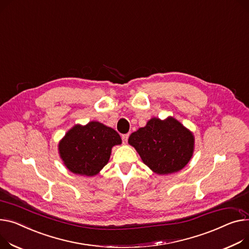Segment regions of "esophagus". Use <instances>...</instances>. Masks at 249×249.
Masks as SVG:
<instances>
[{
	"mask_svg": "<svg viewBox=\"0 0 249 249\" xmlns=\"http://www.w3.org/2000/svg\"><path fill=\"white\" fill-rule=\"evenodd\" d=\"M128 138H129V134H124L122 135V141L124 144H126L128 142Z\"/></svg>",
	"mask_w": 249,
	"mask_h": 249,
	"instance_id": "1",
	"label": "esophagus"
}]
</instances>
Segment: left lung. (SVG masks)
<instances>
[{
    "mask_svg": "<svg viewBox=\"0 0 249 249\" xmlns=\"http://www.w3.org/2000/svg\"><path fill=\"white\" fill-rule=\"evenodd\" d=\"M128 142L157 174L181 170L189 162L194 147L191 132L174 118L151 119L145 127L132 133Z\"/></svg>",
    "mask_w": 249,
    "mask_h": 249,
    "instance_id": "8db88e82",
    "label": "left lung"
}]
</instances>
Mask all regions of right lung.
Masks as SVG:
<instances>
[{"instance_id": "obj_1", "label": "right lung", "mask_w": 249, "mask_h": 249, "mask_svg": "<svg viewBox=\"0 0 249 249\" xmlns=\"http://www.w3.org/2000/svg\"><path fill=\"white\" fill-rule=\"evenodd\" d=\"M121 144L114 129L99 122L74 126L59 144V151L67 168L80 175L93 176L107 164L111 149Z\"/></svg>"}]
</instances>
